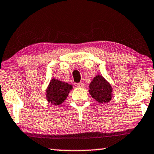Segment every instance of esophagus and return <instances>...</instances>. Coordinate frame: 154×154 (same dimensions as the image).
<instances>
[{
	"label": "esophagus",
	"instance_id": "obj_1",
	"mask_svg": "<svg viewBox=\"0 0 154 154\" xmlns=\"http://www.w3.org/2000/svg\"><path fill=\"white\" fill-rule=\"evenodd\" d=\"M77 87H79V88H83V87H84V84L83 83H77Z\"/></svg>",
	"mask_w": 154,
	"mask_h": 154
}]
</instances>
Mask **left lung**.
I'll return each mask as SVG.
<instances>
[{
    "label": "left lung",
    "instance_id": "1",
    "mask_svg": "<svg viewBox=\"0 0 154 154\" xmlns=\"http://www.w3.org/2000/svg\"><path fill=\"white\" fill-rule=\"evenodd\" d=\"M88 92L98 103H106L111 100L113 88L101 75L98 74L89 84Z\"/></svg>",
    "mask_w": 154,
    "mask_h": 154
}]
</instances>
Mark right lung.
Segmentation results:
<instances>
[{
    "label": "right lung",
    "mask_w": 154,
    "mask_h": 154,
    "mask_svg": "<svg viewBox=\"0 0 154 154\" xmlns=\"http://www.w3.org/2000/svg\"><path fill=\"white\" fill-rule=\"evenodd\" d=\"M72 89L73 86L69 83L53 79L46 88V99L53 105L60 106L66 99Z\"/></svg>",
    "instance_id": "right-lung-1"
}]
</instances>
